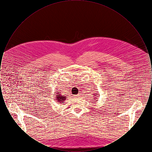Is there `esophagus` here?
Instances as JSON below:
<instances>
[{"instance_id": "34e87169", "label": "esophagus", "mask_w": 152, "mask_h": 152, "mask_svg": "<svg viewBox=\"0 0 152 152\" xmlns=\"http://www.w3.org/2000/svg\"><path fill=\"white\" fill-rule=\"evenodd\" d=\"M75 96L76 97H80V94H76V95H75Z\"/></svg>"}]
</instances>
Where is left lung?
Listing matches in <instances>:
<instances>
[{"label": "left lung", "mask_w": 152, "mask_h": 152, "mask_svg": "<svg viewBox=\"0 0 152 152\" xmlns=\"http://www.w3.org/2000/svg\"><path fill=\"white\" fill-rule=\"evenodd\" d=\"M96 95H95V96H96ZM94 100H96V99H94ZM96 101H97V100H96Z\"/></svg>", "instance_id": "left-lung-1"}]
</instances>
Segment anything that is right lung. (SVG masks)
I'll list each match as a JSON object with an SVG mask.
<instances>
[{
    "label": "right lung",
    "instance_id": "1",
    "mask_svg": "<svg viewBox=\"0 0 152 152\" xmlns=\"http://www.w3.org/2000/svg\"><path fill=\"white\" fill-rule=\"evenodd\" d=\"M57 92L58 93L56 94V99L55 100H56V101L59 102L60 103H64L66 100V96H64L59 92Z\"/></svg>",
    "mask_w": 152,
    "mask_h": 152
}]
</instances>
